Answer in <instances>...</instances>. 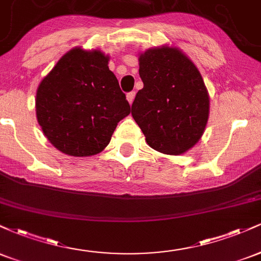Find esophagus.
<instances>
[{"label":"esophagus","instance_id":"34e87169","mask_svg":"<svg viewBox=\"0 0 261 261\" xmlns=\"http://www.w3.org/2000/svg\"><path fill=\"white\" fill-rule=\"evenodd\" d=\"M135 95H136V93H135V92H130V93H127V94H126V99L130 104H133V101L135 99Z\"/></svg>","mask_w":261,"mask_h":261}]
</instances>
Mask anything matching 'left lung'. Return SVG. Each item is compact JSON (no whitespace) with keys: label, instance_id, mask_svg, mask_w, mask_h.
<instances>
[{"label":"left lung","instance_id":"1","mask_svg":"<svg viewBox=\"0 0 261 261\" xmlns=\"http://www.w3.org/2000/svg\"><path fill=\"white\" fill-rule=\"evenodd\" d=\"M131 114L149 147L181 154L201 139L208 120L207 89L194 62L178 47L164 45L142 53Z\"/></svg>","mask_w":261,"mask_h":261}]
</instances>
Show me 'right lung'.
<instances>
[{
	"label": "right lung",
	"mask_w": 261,
	"mask_h": 261,
	"mask_svg": "<svg viewBox=\"0 0 261 261\" xmlns=\"http://www.w3.org/2000/svg\"><path fill=\"white\" fill-rule=\"evenodd\" d=\"M108 61L109 56L100 50L74 47L38 87V122L62 153L73 157L99 153L109 145L118 122L130 114V104Z\"/></svg>",
	"instance_id": "1"
}]
</instances>
